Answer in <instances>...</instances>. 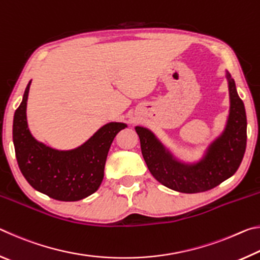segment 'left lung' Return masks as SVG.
I'll list each match as a JSON object with an SVG mask.
<instances>
[{"instance_id":"obj_1","label":"left lung","mask_w":260,"mask_h":260,"mask_svg":"<svg viewBox=\"0 0 260 260\" xmlns=\"http://www.w3.org/2000/svg\"><path fill=\"white\" fill-rule=\"evenodd\" d=\"M226 79L230 113L225 128L209 144L200 160L186 162L178 159L153 132L142 126L135 127L148 169L162 186L184 193L203 192L219 186L240 167L246 147V114L234 79L228 72Z\"/></svg>"}]
</instances>
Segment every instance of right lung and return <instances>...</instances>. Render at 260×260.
<instances>
[{
    "label": "right lung",
    "mask_w": 260,
    "mask_h": 260,
    "mask_svg": "<svg viewBox=\"0 0 260 260\" xmlns=\"http://www.w3.org/2000/svg\"><path fill=\"white\" fill-rule=\"evenodd\" d=\"M30 80L14 116L12 139L20 172L35 190L51 199L74 202L94 193L104 177V166L112 141L124 122H109L85 143L71 150H57L39 142L27 124Z\"/></svg>",
    "instance_id": "add662e5"
}]
</instances>
